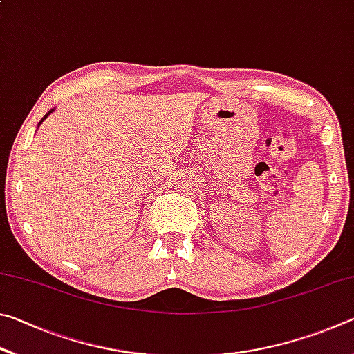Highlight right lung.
Returning <instances> with one entry per match:
<instances>
[{
  "instance_id": "obj_1",
  "label": "right lung",
  "mask_w": 354,
  "mask_h": 354,
  "mask_svg": "<svg viewBox=\"0 0 354 354\" xmlns=\"http://www.w3.org/2000/svg\"><path fill=\"white\" fill-rule=\"evenodd\" d=\"M51 112H53V111H50V112H48V113H46V115H45V117H44V118H41V122H44V120H45V118H46V117H48V115H50V113H51ZM41 122H40V123H41Z\"/></svg>"
}]
</instances>
